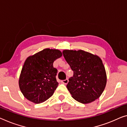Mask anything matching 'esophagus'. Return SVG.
Returning a JSON list of instances; mask_svg holds the SVG:
<instances>
[{
  "label": "esophagus",
  "mask_w": 127,
  "mask_h": 127,
  "mask_svg": "<svg viewBox=\"0 0 127 127\" xmlns=\"http://www.w3.org/2000/svg\"><path fill=\"white\" fill-rule=\"evenodd\" d=\"M68 82H69V80H68L67 79H66L65 80H63V81H62L61 82L62 83H64V84H67Z\"/></svg>",
  "instance_id": "esophagus-1"
}]
</instances>
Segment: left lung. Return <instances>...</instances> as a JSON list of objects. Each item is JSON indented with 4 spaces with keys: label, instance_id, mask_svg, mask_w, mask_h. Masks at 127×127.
I'll return each instance as SVG.
<instances>
[{
    "label": "left lung",
    "instance_id": "left-lung-1",
    "mask_svg": "<svg viewBox=\"0 0 127 127\" xmlns=\"http://www.w3.org/2000/svg\"><path fill=\"white\" fill-rule=\"evenodd\" d=\"M66 62L74 71L67 88L78 102L87 104L102 95L107 83V75L101 58L82 50H64Z\"/></svg>",
    "mask_w": 127,
    "mask_h": 127
}]
</instances>
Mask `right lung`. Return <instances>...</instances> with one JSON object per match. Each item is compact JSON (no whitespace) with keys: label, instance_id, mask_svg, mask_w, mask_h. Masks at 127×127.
<instances>
[{"label":"right lung","instance_id":"1","mask_svg":"<svg viewBox=\"0 0 127 127\" xmlns=\"http://www.w3.org/2000/svg\"><path fill=\"white\" fill-rule=\"evenodd\" d=\"M62 56L59 50L46 48L27 58L19 79V88L25 98L39 104L52 96L58 85L53 62Z\"/></svg>","mask_w":127,"mask_h":127}]
</instances>
